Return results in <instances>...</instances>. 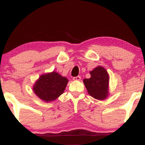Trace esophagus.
I'll use <instances>...</instances> for the list:
<instances>
[{
    "label": "esophagus",
    "instance_id": "34e87169",
    "mask_svg": "<svg viewBox=\"0 0 145 145\" xmlns=\"http://www.w3.org/2000/svg\"><path fill=\"white\" fill-rule=\"evenodd\" d=\"M81 79V77L80 76H75V77H73V80L74 81H78V80H80Z\"/></svg>",
    "mask_w": 145,
    "mask_h": 145
}]
</instances>
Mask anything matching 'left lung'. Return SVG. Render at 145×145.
I'll use <instances>...</instances> for the list:
<instances>
[{
  "label": "left lung",
  "mask_w": 145,
  "mask_h": 145,
  "mask_svg": "<svg viewBox=\"0 0 145 145\" xmlns=\"http://www.w3.org/2000/svg\"><path fill=\"white\" fill-rule=\"evenodd\" d=\"M90 78H84L83 82L88 93L93 98L99 100H104L109 94V80L110 76L106 69L98 66L90 71Z\"/></svg>",
  "instance_id": "left-lung-1"
}]
</instances>
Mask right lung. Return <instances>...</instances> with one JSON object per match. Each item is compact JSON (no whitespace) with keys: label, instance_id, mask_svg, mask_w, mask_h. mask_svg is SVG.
Returning <instances> with one entry per match:
<instances>
[{"label":"right lung","instance_id":"1","mask_svg":"<svg viewBox=\"0 0 145 145\" xmlns=\"http://www.w3.org/2000/svg\"><path fill=\"white\" fill-rule=\"evenodd\" d=\"M68 82L66 77L53 71L41 74L33 84V90L43 102H51L64 92Z\"/></svg>","mask_w":145,"mask_h":145}]
</instances>
